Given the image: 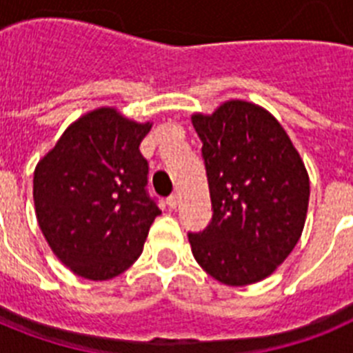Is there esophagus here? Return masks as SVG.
Instances as JSON below:
<instances>
[{
    "label": "esophagus",
    "mask_w": 353,
    "mask_h": 353,
    "mask_svg": "<svg viewBox=\"0 0 353 353\" xmlns=\"http://www.w3.org/2000/svg\"><path fill=\"white\" fill-rule=\"evenodd\" d=\"M179 201H180V196L176 194V192H173V194H171V196H168V199H166V203L170 205L171 208L176 207V205H179Z\"/></svg>",
    "instance_id": "esophagus-1"
}]
</instances>
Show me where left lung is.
I'll return each mask as SVG.
<instances>
[{"mask_svg": "<svg viewBox=\"0 0 353 353\" xmlns=\"http://www.w3.org/2000/svg\"><path fill=\"white\" fill-rule=\"evenodd\" d=\"M203 143L212 221L189 233L199 267L228 286L269 277L302 235L310 176L281 123L260 105L228 101L192 114Z\"/></svg>", "mask_w": 353, "mask_h": 353, "instance_id": "obj_1", "label": "left lung"}]
</instances>
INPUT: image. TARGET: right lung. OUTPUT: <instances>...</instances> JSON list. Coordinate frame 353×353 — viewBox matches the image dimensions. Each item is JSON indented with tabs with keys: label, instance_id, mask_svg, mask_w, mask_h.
<instances>
[{
	"label": "right lung",
	"instance_id": "1",
	"mask_svg": "<svg viewBox=\"0 0 353 353\" xmlns=\"http://www.w3.org/2000/svg\"><path fill=\"white\" fill-rule=\"evenodd\" d=\"M152 123L99 108L67 127L33 174L35 214L58 260L92 281L125 272L161 214L139 145Z\"/></svg>",
	"mask_w": 353,
	"mask_h": 353
}]
</instances>
